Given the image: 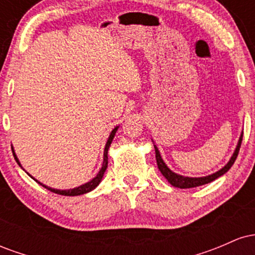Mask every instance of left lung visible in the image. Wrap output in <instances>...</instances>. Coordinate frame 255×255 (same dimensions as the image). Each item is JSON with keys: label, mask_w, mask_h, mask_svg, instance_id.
I'll return each mask as SVG.
<instances>
[{"label": "left lung", "mask_w": 255, "mask_h": 255, "mask_svg": "<svg viewBox=\"0 0 255 255\" xmlns=\"http://www.w3.org/2000/svg\"><path fill=\"white\" fill-rule=\"evenodd\" d=\"M242 136H244V133H242L241 136H240L238 146H236L235 151H234L233 156H231L229 162H228L227 164H225L223 168L221 169V170L215 172V174L209 175V176L188 177V176H182V175H178V174H176V172L171 171L170 169L166 166L164 160L162 159V157H160V153H159V151H158L157 146L154 145V151H156V160H157L158 169H159V171L162 172L163 176H164L166 180H168V182L170 183L171 186L177 187V188H194V187H199V186H203V184L210 183V182H212V181H215L216 178L221 177L222 175H224L225 172H227L231 168V166H233L234 163H235L236 158H238L240 147H241Z\"/></svg>", "instance_id": "obj_1"}]
</instances>
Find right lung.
I'll list each match as a JSON object with an SVG mask.
<instances>
[{"label": "right lung", "instance_id": "add662e5", "mask_svg": "<svg viewBox=\"0 0 255 255\" xmlns=\"http://www.w3.org/2000/svg\"><path fill=\"white\" fill-rule=\"evenodd\" d=\"M118 128H119V126L118 127H115L114 128L113 130H111V133H110V135H109V139H108V141H107V145H105V148H104V157H103V164H102V168H101V170H99V172L97 174V176L96 177H93L92 180L90 181V182H87V183H85V184H81V186H79V187H75V188H73V189H64V191H61V189H55V188H51V187H48V186H45V184H43V183H40L39 181H37L36 178H33L34 181H36V182H38L39 184H42V186L44 187V188H46V189H49V191H51V192H54V193H56V194H61V195H66V197H75V195H81V194H86V193H89V192H91V191H93V189L96 188V187L98 186L99 183H101V181H102V178H103V175H104V172H105V170H107V168H108V150H109V147H110V145H111V141H113V139H114V136H115V133L116 131H118ZM11 151H13V154H14V158H15V160H16V163L17 164H19L20 166H21V164H20V162H19V159H17V157H16V154H15V152H14V150L13 148H11ZM22 168V166H21Z\"/></svg>", "mask_w": 255, "mask_h": 255}]
</instances>
